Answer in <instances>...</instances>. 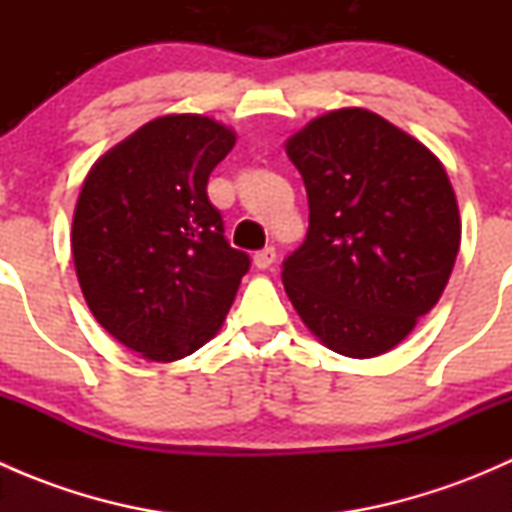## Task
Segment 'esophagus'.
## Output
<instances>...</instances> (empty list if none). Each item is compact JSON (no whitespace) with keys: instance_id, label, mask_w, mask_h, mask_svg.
<instances>
[{"instance_id":"1","label":"esophagus","mask_w":512,"mask_h":512,"mask_svg":"<svg viewBox=\"0 0 512 512\" xmlns=\"http://www.w3.org/2000/svg\"><path fill=\"white\" fill-rule=\"evenodd\" d=\"M252 260H255L257 270H270L277 260V250L275 247H265V250L255 252V257H252Z\"/></svg>"}]
</instances>
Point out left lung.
Wrapping results in <instances>:
<instances>
[{"mask_svg": "<svg viewBox=\"0 0 512 512\" xmlns=\"http://www.w3.org/2000/svg\"><path fill=\"white\" fill-rule=\"evenodd\" d=\"M285 151L309 200L307 237L282 265L289 302L332 352L386 354L436 307L461 247L446 168L366 108L314 118Z\"/></svg>", "mask_w": 512, "mask_h": 512, "instance_id": "left-lung-1", "label": "left lung"}]
</instances>
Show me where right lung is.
Here are the masks:
<instances>
[{
    "mask_svg": "<svg viewBox=\"0 0 512 512\" xmlns=\"http://www.w3.org/2000/svg\"><path fill=\"white\" fill-rule=\"evenodd\" d=\"M235 133L198 113L148 121L96 160L71 225L96 322L151 361L198 352L223 327L247 252L225 240L208 178Z\"/></svg>",
    "mask_w": 512,
    "mask_h": 512,
    "instance_id": "1",
    "label": "right lung"
}]
</instances>
